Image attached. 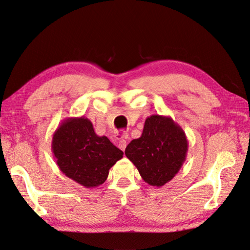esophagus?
<instances>
[{"mask_svg":"<svg viewBox=\"0 0 250 250\" xmlns=\"http://www.w3.org/2000/svg\"><path fill=\"white\" fill-rule=\"evenodd\" d=\"M126 140L125 139H120V141H119V148L122 150V151H124L125 150V148H126Z\"/></svg>","mask_w":250,"mask_h":250,"instance_id":"34e87169","label":"esophagus"}]
</instances>
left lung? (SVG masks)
Listing matches in <instances>:
<instances>
[{"instance_id":"obj_1","label":"left lung","mask_w":250,"mask_h":250,"mask_svg":"<svg viewBox=\"0 0 250 250\" xmlns=\"http://www.w3.org/2000/svg\"><path fill=\"white\" fill-rule=\"evenodd\" d=\"M187 151L188 140L182 127L172 117L153 114L146 120L140 137L127 146L125 155L146 183L161 187L180 171Z\"/></svg>"}]
</instances>
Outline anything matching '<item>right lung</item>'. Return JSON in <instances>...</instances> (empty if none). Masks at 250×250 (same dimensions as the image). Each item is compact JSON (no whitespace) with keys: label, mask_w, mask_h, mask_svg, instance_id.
Here are the masks:
<instances>
[{"label":"right lung","mask_w":250,"mask_h":250,"mask_svg":"<svg viewBox=\"0 0 250 250\" xmlns=\"http://www.w3.org/2000/svg\"><path fill=\"white\" fill-rule=\"evenodd\" d=\"M51 148L61 172L86 188L104 183L124 154L106 136H98L84 116L64 120L54 131Z\"/></svg>","instance_id":"add662e5"}]
</instances>
